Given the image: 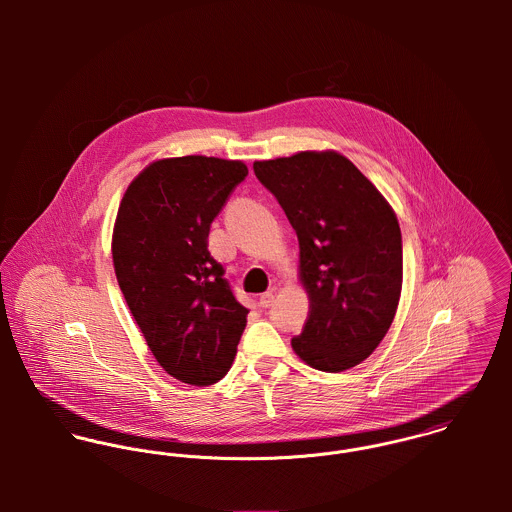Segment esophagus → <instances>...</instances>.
I'll return each mask as SVG.
<instances>
[{
    "label": "esophagus",
    "mask_w": 512,
    "mask_h": 512,
    "mask_svg": "<svg viewBox=\"0 0 512 512\" xmlns=\"http://www.w3.org/2000/svg\"><path fill=\"white\" fill-rule=\"evenodd\" d=\"M274 297H276V295L272 292L262 293V295H260V307H264V309L270 307V305L274 303Z\"/></svg>",
    "instance_id": "obj_1"
}]
</instances>
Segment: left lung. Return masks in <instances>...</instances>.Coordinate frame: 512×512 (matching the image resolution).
Returning <instances> with one entry per match:
<instances>
[{
	"label": "left lung",
	"instance_id": "obj_1",
	"mask_svg": "<svg viewBox=\"0 0 512 512\" xmlns=\"http://www.w3.org/2000/svg\"><path fill=\"white\" fill-rule=\"evenodd\" d=\"M299 240L309 297L295 355L311 368L361 365L388 333L402 292L400 224L382 193L333 149L254 161Z\"/></svg>",
	"mask_w": 512,
	"mask_h": 512
}]
</instances>
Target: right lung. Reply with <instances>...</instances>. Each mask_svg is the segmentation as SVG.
I'll list each match as a JSON object with an SVG mask.
<instances>
[{
    "label": "right lung",
    "instance_id": "right-lung-1",
    "mask_svg": "<svg viewBox=\"0 0 512 512\" xmlns=\"http://www.w3.org/2000/svg\"><path fill=\"white\" fill-rule=\"evenodd\" d=\"M246 175L238 159H157L118 207L112 260L120 290L155 361L185 384L219 382L246 327L248 309L207 248L211 222Z\"/></svg>",
    "mask_w": 512,
    "mask_h": 512
}]
</instances>
